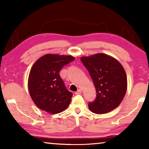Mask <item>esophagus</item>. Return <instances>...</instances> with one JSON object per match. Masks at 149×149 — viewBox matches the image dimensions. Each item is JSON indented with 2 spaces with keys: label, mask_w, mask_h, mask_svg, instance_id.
<instances>
[{
  "label": "esophagus",
  "mask_w": 149,
  "mask_h": 149,
  "mask_svg": "<svg viewBox=\"0 0 149 149\" xmlns=\"http://www.w3.org/2000/svg\"><path fill=\"white\" fill-rule=\"evenodd\" d=\"M82 93V91H81V89H78L77 91H75V94L76 95H79V94H81V93Z\"/></svg>",
  "instance_id": "34e87169"
}]
</instances>
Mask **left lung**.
Instances as JSON below:
<instances>
[{
  "label": "left lung",
  "mask_w": 149,
  "mask_h": 149,
  "mask_svg": "<svg viewBox=\"0 0 149 149\" xmlns=\"http://www.w3.org/2000/svg\"><path fill=\"white\" fill-rule=\"evenodd\" d=\"M81 62L90 74L96 91V97L88 104L96 114L113 111L120 104L127 91V76L122 65L113 57L97 54L82 57Z\"/></svg>",
  "instance_id": "8db88e82"
}]
</instances>
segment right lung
Instances as JSON below:
<instances>
[{
  "label": "right lung",
  "instance_id": "obj_1",
  "mask_svg": "<svg viewBox=\"0 0 149 149\" xmlns=\"http://www.w3.org/2000/svg\"><path fill=\"white\" fill-rule=\"evenodd\" d=\"M74 57L47 54L34 63L28 77V89L36 107L51 114L62 112L70 104L72 93L60 76L61 69Z\"/></svg>",
  "mask_w": 149,
  "mask_h": 149
}]
</instances>
